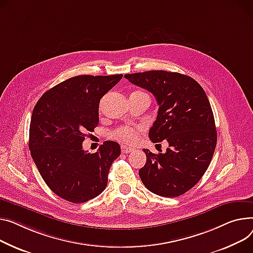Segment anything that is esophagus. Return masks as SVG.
<instances>
[{
	"mask_svg": "<svg viewBox=\"0 0 253 253\" xmlns=\"http://www.w3.org/2000/svg\"><path fill=\"white\" fill-rule=\"evenodd\" d=\"M122 153L123 154H129V153H131V151L133 150V148L132 147H128V146H125V145H122Z\"/></svg>",
	"mask_w": 253,
	"mask_h": 253,
	"instance_id": "34e87169",
	"label": "esophagus"
}]
</instances>
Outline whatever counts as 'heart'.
Wrapping results in <instances>:
<instances>
[{"instance_id": "b5f03b06", "label": "heart", "mask_w": 253, "mask_h": 253, "mask_svg": "<svg viewBox=\"0 0 253 253\" xmlns=\"http://www.w3.org/2000/svg\"><path fill=\"white\" fill-rule=\"evenodd\" d=\"M137 92H140V91H137ZM139 131H140V128L121 126L119 128H117L112 133V137L117 140H119L123 144L129 145V144H133L136 142Z\"/></svg>"}]
</instances>
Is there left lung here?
<instances>
[{"label": "left lung", "instance_id": "1", "mask_svg": "<svg viewBox=\"0 0 253 253\" xmlns=\"http://www.w3.org/2000/svg\"><path fill=\"white\" fill-rule=\"evenodd\" d=\"M124 77L155 95L159 111L148 136L154 143H169L166 154L143 149L146 163L139 177L155 194L180 196L204 176L214 153L216 131L209 98L198 82L177 72L153 70Z\"/></svg>", "mask_w": 253, "mask_h": 253}]
</instances>
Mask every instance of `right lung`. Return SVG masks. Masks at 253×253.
<instances>
[{"instance_id":"add662e5","label":"right lung","mask_w":253,"mask_h":253,"mask_svg":"<svg viewBox=\"0 0 253 253\" xmlns=\"http://www.w3.org/2000/svg\"><path fill=\"white\" fill-rule=\"evenodd\" d=\"M122 77H71L45 91L33 109L31 157L49 189L70 203H85L102 193L110 168L121 154L115 141H105L94 154L82 149V142L98 124L100 98Z\"/></svg>"}]
</instances>
